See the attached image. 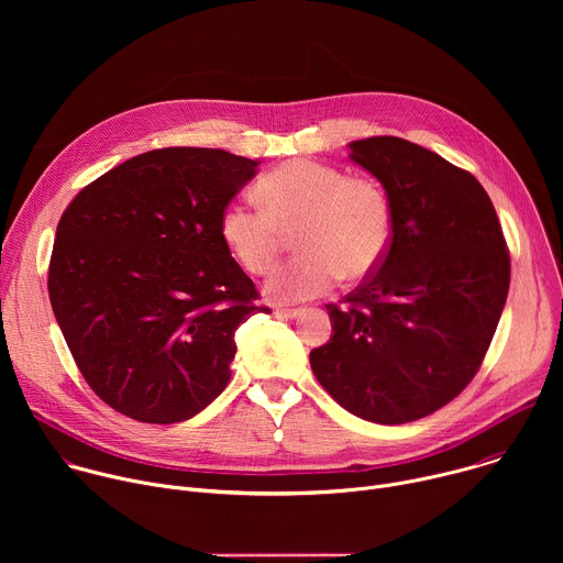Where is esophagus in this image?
I'll list each match as a JSON object with an SVG mask.
<instances>
[{"instance_id": "obj_1", "label": "esophagus", "mask_w": 563, "mask_h": 563, "mask_svg": "<svg viewBox=\"0 0 563 563\" xmlns=\"http://www.w3.org/2000/svg\"><path fill=\"white\" fill-rule=\"evenodd\" d=\"M298 313H300L298 307H278V309H276V316H278V318H296Z\"/></svg>"}]
</instances>
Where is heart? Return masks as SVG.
<instances>
[{"label": "heart", "instance_id": "obj_1", "mask_svg": "<svg viewBox=\"0 0 563 563\" xmlns=\"http://www.w3.org/2000/svg\"><path fill=\"white\" fill-rule=\"evenodd\" d=\"M256 191L261 209L224 205L218 233L233 261L254 276L274 272L287 235L296 233L300 254L267 285L274 300L311 298L339 278L365 280L385 261L394 216L376 180L300 157L269 172Z\"/></svg>", "mask_w": 563, "mask_h": 563}]
</instances>
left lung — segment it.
Masks as SVG:
<instances>
[{
  "label": "left lung",
  "mask_w": 563,
  "mask_h": 563,
  "mask_svg": "<svg viewBox=\"0 0 563 563\" xmlns=\"http://www.w3.org/2000/svg\"><path fill=\"white\" fill-rule=\"evenodd\" d=\"M350 146L385 187L391 243L372 276L328 305L334 334L309 363L347 412L400 426L448 406L478 372L508 298L510 252L470 172L394 135Z\"/></svg>",
  "instance_id": "obj_1"
}]
</instances>
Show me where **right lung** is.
I'll return each instance as SVG.
<instances>
[{"label": "right lung", "mask_w": 563, "mask_h": 563, "mask_svg": "<svg viewBox=\"0 0 563 563\" xmlns=\"http://www.w3.org/2000/svg\"><path fill=\"white\" fill-rule=\"evenodd\" d=\"M256 167L220 148H155L64 209L48 298L77 369L115 412L169 426L227 387L235 330L269 311L218 233Z\"/></svg>", "instance_id": "add662e5"}]
</instances>
